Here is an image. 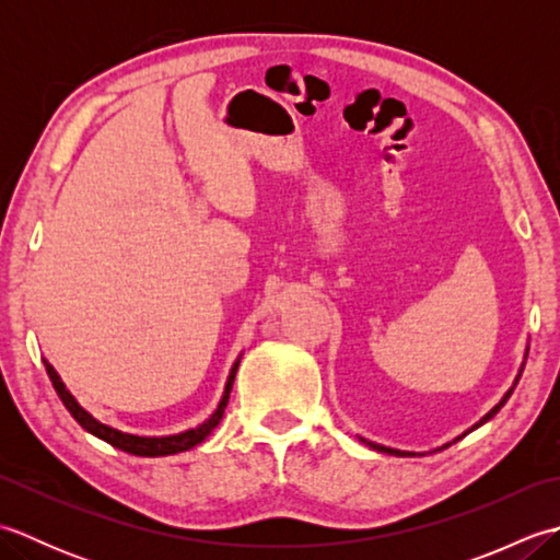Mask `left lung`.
Masks as SVG:
<instances>
[{
    "instance_id": "8db88e82",
    "label": "left lung",
    "mask_w": 560,
    "mask_h": 560,
    "mask_svg": "<svg viewBox=\"0 0 560 560\" xmlns=\"http://www.w3.org/2000/svg\"><path fill=\"white\" fill-rule=\"evenodd\" d=\"M505 401H508V397H505V399H503L501 404H498V407H495V409H493V411H491L489 416H486V419H483V421H489V419H491V416H493V413H495L498 409H501ZM483 421H481V423H483ZM371 447H373V450H380V452H389V455H401V457H407V452H399V450H392V447H383V445H375V443H371Z\"/></svg>"
}]
</instances>
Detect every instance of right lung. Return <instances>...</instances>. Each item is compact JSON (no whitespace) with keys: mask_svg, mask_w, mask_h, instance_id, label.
Here are the masks:
<instances>
[{"mask_svg":"<svg viewBox=\"0 0 560 560\" xmlns=\"http://www.w3.org/2000/svg\"><path fill=\"white\" fill-rule=\"evenodd\" d=\"M45 371L47 375H50V383L55 387V392L59 395V399H62V404L67 407V411L74 416V421L83 428V431H89L91 435H96L101 440H105V443H110L113 447L122 450V452H129V455H137V457H163V455H175V452H185L189 447L199 445L201 440H205L213 428L219 425L221 416H223V409L225 404H229V395H231V387H233V377H235V371H237V363L233 365V373L229 377V385H225V392H223V399L219 404V409L213 411L211 419L207 423H201L199 428H192V431H185L180 435H168V438H139V435H129V433H122V431H115V428L105 425L101 421L93 419V416L89 411H83L77 399L69 395V392L65 389L62 380L57 377V373L52 371L50 363H45Z\"/></svg>","mask_w":560,"mask_h":560,"instance_id":"add662e5","label":"right lung"}]
</instances>
